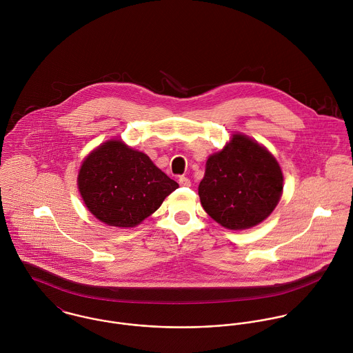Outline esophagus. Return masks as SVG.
Here are the masks:
<instances>
[{
  "label": "esophagus",
  "mask_w": 353,
  "mask_h": 353,
  "mask_svg": "<svg viewBox=\"0 0 353 353\" xmlns=\"http://www.w3.org/2000/svg\"><path fill=\"white\" fill-rule=\"evenodd\" d=\"M178 182H179L181 186H190V179L186 178V176H179Z\"/></svg>",
  "instance_id": "esophagus-1"
}]
</instances>
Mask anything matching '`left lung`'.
<instances>
[{"mask_svg":"<svg viewBox=\"0 0 353 353\" xmlns=\"http://www.w3.org/2000/svg\"><path fill=\"white\" fill-rule=\"evenodd\" d=\"M283 172L274 156L245 134H234L206 160L199 196L205 212L228 230L263 221L283 194Z\"/></svg>","mask_w":353,"mask_h":353,"instance_id":"obj_1","label":"left lung"}]
</instances>
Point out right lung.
Returning <instances> with one entry per match:
<instances>
[{"mask_svg":"<svg viewBox=\"0 0 353 353\" xmlns=\"http://www.w3.org/2000/svg\"><path fill=\"white\" fill-rule=\"evenodd\" d=\"M77 185L88 210L107 225L134 227L151 216L178 183L151 159L110 140L81 164Z\"/></svg>","mask_w":353,"mask_h":353,"instance_id":"1","label":"right lung"}]
</instances>
